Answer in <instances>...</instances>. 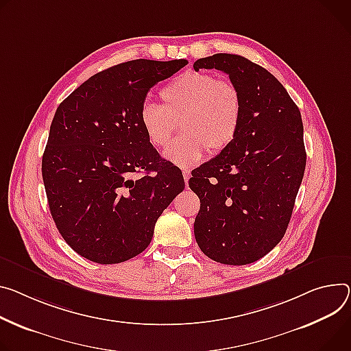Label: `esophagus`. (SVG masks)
Listing matches in <instances>:
<instances>
[{"label":"esophagus","instance_id":"34e87169","mask_svg":"<svg viewBox=\"0 0 351 351\" xmlns=\"http://www.w3.org/2000/svg\"><path fill=\"white\" fill-rule=\"evenodd\" d=\"M183 179H184L186 186H187V182H189V179H190V171H189V169H183Z\"/></svg>","mask_w":351,"mask_h":351}]
</instances>
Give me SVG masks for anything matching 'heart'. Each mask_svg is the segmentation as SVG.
Here are the masks:
<instances>
[{
  "label": "heart",
  "instance_id": "obj_1",
  "mask_svg": "<svg viewBox=\"0 0 351 351\" xmlns=\"http://www.w3.org/2000/svg\"><path fill=\"white\" fill-rule=\"evenodd\" d=\"M161 105L145 104L140 125L151 147L167 148L180 125L183 136L175 140L165 155L171 162L190 168L206 149L218 154L237 138L242 123V97L238 86L207 71H187L159 90Z\"/></svg>",
  "mask_w": 351,
  "mask_h": 351
}]
</instances>
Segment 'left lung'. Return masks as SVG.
Returning a JSON list of instances; mask_svg holds the SVG:
<instances>
[{
	"mask_svg": "<svg viewBox=\"0 0 351 351\" xmlns=\"http://www.w3.org/2000/svg\"><path fill=\"white\" fill-rule=\"evenodd\" d=\"M193 69L228 74L243 105L234 143L189 180L200 199L195 238L218 263L249 265L289 227L306 164L301 113L273 74L242 56L218 53Z\"/></svg>",
	"mask_w": 351,
	"mask_h": 351,
	"instance_id": "obj_1",
	"label": "left lung"
}]
</instances>
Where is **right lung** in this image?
I'll list each match as a JSON object with an SVG mask.
<instances>
[{
  "label": "right lung",
  "mask_w": 351,
  "mask_h": 351,
  "mask_svg": "<svg viewBox=\"0 0 351 351\" xmlns=\"http://www.w3.org/2000/svg\"><path fill=\"white\" fill-rule=\"evenodd\" d=\"M186 60H132L92 75L60 104L42 159L56 227L82 258L114 265L147 249L155 222L184 189L140 125L148 90ZM144 170L145 175L134 178Z\"/></svg>",
  "instance_id": "right-lung-1"
}]
</instances>
